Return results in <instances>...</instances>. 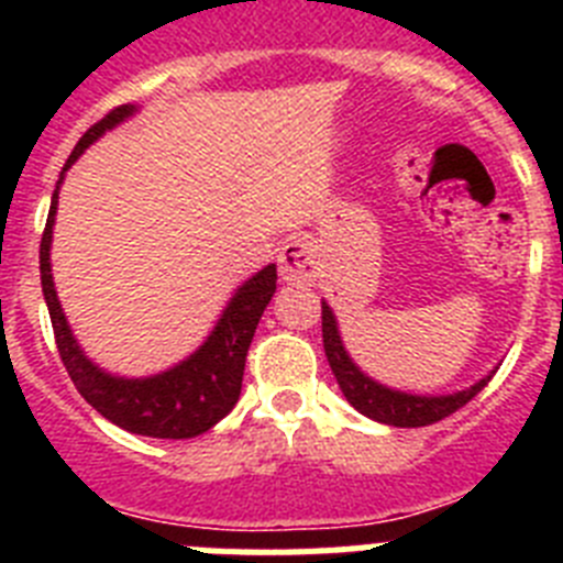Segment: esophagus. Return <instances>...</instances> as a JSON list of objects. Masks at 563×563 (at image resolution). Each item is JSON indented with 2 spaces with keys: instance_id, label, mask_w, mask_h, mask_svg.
<instances>
[{
  "instance_id": "34e87169",
  "label": "esophagus",
  "mask_w": 563,
  "mask_h": 563,
  "mask_svg": "<svg viewBox=\"0 0 563 563\" xmlns=\"http://www.w3.org/2000/svg\"><path fill=\"white\" fill-rule=\"evenodd\" d=\"M278 273L290 285H307L318 276V262L316 251L305 239H290L282 253H278Z\"/></svg>"
}]
</instances>
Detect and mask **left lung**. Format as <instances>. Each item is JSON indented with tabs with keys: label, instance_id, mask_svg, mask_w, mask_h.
Instances as JSON below:
<instances>
[{
	"label": "left lung",
	"instance_id": "left-lung-1",
	"mask_svg": "<svg viewBox=\"0 0 563 563\" xmlns=\"http://www.w3.org/2000/svg\"><path fill=\"white\" fill-rule=\"evenodd\" d=\"M321 332H324L327 361H330L332 375H335L343 397H346L361 415L372 417V420L377 422H386V426H397V429H420V426H431V422L445 420L449 415L460 411L465 402L474 400V397L485 389L487 380L494 377V372H490V375L482 377L479 383H474L471 389L454 391V395H406V391L386 389V386H380V383H375L372 377H366L357 369L355 363H352V357L346 355V350H343L341 335H338L335 316H332L327 301H321Z\"/></svg>",
	"mask_w": 563,
	"mask_h": 563
}]
</instances>
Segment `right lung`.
Returning <instances> with one entry per match:
<instances>
[{
    "label": "right lung",
    "instance_id": "obj_1",
    "mask_svg": "<svg viewBox=\"0 0 563 563\" xmlns=\"http://www.w3.org/2000/svg\"><path fill=\"white\" fill-rule=\"evenodd\" d=\"M132 112V103H123V107H114L112 112L103 114L96 126H89L64 163V172L81 157L89 143H96L107 129L126 121ZM56 206L58 186L53 191L47 225L42 233L38 271H42V290L49 321H53V332H56L58 355H62L73 383H76V389L81 391V397L92 409L101 411L107 420L132 431V434L157 437V440H191V437L206 434L236 406L253 332H256L258 318L276 292V265L258 271L233 292L208 341L194 355L177 363L174 369L154 377H134V380L114 377L98 369L96 363L84 355L78 341L73 338L67 318H64L62 305H58L53 273H49V242H53Z\"/></svg>",
    "mask_w": 563,
    "mask_h": 563
}]
</instances>
